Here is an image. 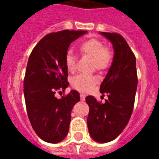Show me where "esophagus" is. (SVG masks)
Segmentation results:
<instances>
[{"label": "esophagus", "instance_id": "esophagus-1", "mask_svg": "<svg viewBox=\"0 0 159 159\" xmlns=\"http://www.w3.org/2000/svg\"><path fill=\"white\" fill-rule=\"evenodd\" d=\"M85 98H86V96H85L84 94L80 95V99H81V101H82V102H84Z\"/></svg>", "mask_w": 159, "mask_h": 159}]
</instances>
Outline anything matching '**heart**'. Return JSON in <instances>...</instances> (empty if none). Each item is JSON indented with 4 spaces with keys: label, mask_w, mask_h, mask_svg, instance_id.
Instances as JSON below:
<instances>
[{
    "label": "heart",
    "mask_w": 159,
    "mask_h": 159,
    "mask_svg": "<svg viewBox=\"0 0 159 159\" xmlns=\"http://www.w3.org/2000/svg\"><path fill=\"white\" fill-rule=\"evenodd\" d=\"M79 50L82 55L92 57V69L103 71L107 69L112 62V53L111 49L106 46L102 41L96 38L88 39L83 41L79 45ZM77 57L72 50H68L65 55V66L69 72L76 70ZM98 82L96 76L77 75L72 77L71 85L77 91L83 92H90Z\"/></svg>",
    "instance_id": "b5f03b06"
}]
</instances>
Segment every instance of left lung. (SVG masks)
Listing matches in <instances>:
<instances>
[{
  "instance_id": "1",
  "label": "left lung",
  "mask_w": 159,
  "mask_h": 159,
  "mask_svg": "<svg viewBox=\"0 0 159 159\" xmlns=\"http://www.w3.org/2000/svg\"><path fill=\"white\" fill-rule=\"evenodd\" d=\"M114 48L112 64L100 87L107 94L104 104L92 96L86 97L89 106L87 127L91 137L99 143H107L119 136L132 115L138 85L136 58L125 39L119 34L101 32Z\"/></svg>"
}]
</instances>
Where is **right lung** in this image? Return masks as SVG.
<instances>
[{"instance_id":"add662e5","label":"right lung","mask_w":159,"mask_h":159,"mask_svg":"<svg viewBox=\"0 0 159 159\" xmlns=\"http://www.w3.org/2000/svg\"><path fill=\"white\" fill-rule=\"evenodd\" d=\"M86 33L66 30L48 34L29 57L24 80L26 110L34 130L47 143L64 139L69 130L72 107L80 101L79 93L74 90L60 99L55 93L64 92L69 84L65 55L70 43Z\"/></svg>"}]
</instances>
